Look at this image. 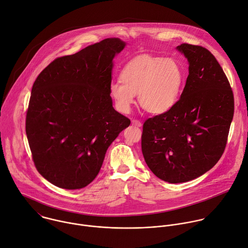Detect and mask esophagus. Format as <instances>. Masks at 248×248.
Here are the masks:
<instances>
[{
	"label": "esophagus",
	"mask_w": 248,
	"mask_h": 248,
	"mask_svg": "<svg viewBox=\"0 0 248 248\" xmlns=\"http://www.w3.org/2000/svg\"><path fill=\"white\" fill-rule=\"evenodd\" d=\"M132 125H135V126H138V127H141L142 126V123L140 121H137V120H133L131 122Z\"/></svg>",
	"instance_id": "1"
}]
</instances>
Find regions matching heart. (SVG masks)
Returning <instances> with one entry per match:
<instances>
[{
    "instance_id": "b5f03b06",
    "label": "heart",
    "mask_w": 248,
    "mask_h": 248,
    "mask_svg": "<svg viewBox=\"0 0 248 248\" xmlns=\"http://www.w3.org/2000/svg\"><path fill=\"white\" fill-rule=\"evenodd\" d=\"M183 82L184 72L177 60L141 55L123 68L120 80L112 82L109 92L122 113L130 111L138 94V101L147 112L161 115L177 104Z\"/></svg>"
}]
</instances>
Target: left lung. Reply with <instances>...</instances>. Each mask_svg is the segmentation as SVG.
<instances>
[{"label": "left lung", "instance_id": "8db88e82", "mask_svg": "<svg viewBox=\"0 0 248 248\" xmlns=\"http://www.w3.org/2000/svg\"><path fill=\"white\" fill-rule=\"evenodd\" d=\"M176 49L189 64L177 104L143 124L142 153L152 172L169 183L194 180L220 159L233 117L229 80L213 54L200 46Z\"/></svg>", "mask_w": 248, "mask_h": 248}]
</instances>
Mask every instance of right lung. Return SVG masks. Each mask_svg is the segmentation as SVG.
Here are the masks:
<instances>
[{
    "instance_id": "1",
    "label": "right lung",
    "mask_w": 248,
    "mask_h": 248,
    "mask_svg": "<svg viewBox=\"0 0 248 248\" xmlns=\"http://www.w3.org/2000/svg\"><path fill=\"white\" fill-rule=\"evenodd\" d=\"M125 46L105 39L56 58L36 78L26 134L36 169L54 186L78 190L92 183L109 146L130 124L109 92L113 60Z\"/></svg>"
}]
</instances>
